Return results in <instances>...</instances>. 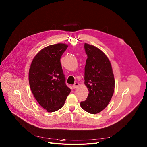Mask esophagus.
Returning a JSON list of instances; mask_svg holds the SVG:
<instances>
[{
    "mask_svg": "<svg viewBox=\"0 0 147 147\" xmlns=\"http://www.w3.org/2000/svg\"><path fill=\"white\" fill-rule=\"evenodd\" d=\"M78 86H79L78 83H75L74 84L73 86V87L74 88H77V87H78Z\"/></svg>",
    "mask_w": 147,
    "mask_h": 147,
    "instance_id": "esophagus-1",
    "label": "esophagus"
}]
</instances>
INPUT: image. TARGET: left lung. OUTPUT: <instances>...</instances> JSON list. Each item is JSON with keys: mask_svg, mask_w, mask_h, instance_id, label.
<instances>
[{"mask_svg": "<svg viewBox=\"0 0 147 147\" xmlns=\"http://www.w3.org/2000/svg\"><path fill=\"white\" fill-rule=\"evenodd\" d=\"M87 56L85 65L84 84L88 96L80 102L86 111L96 114L102 111L110 102L115 88V80L111 63L98 48L84 44Z\"/></svg>", "mask_w": 147, "mask_h": 147, "instance_id": "1", "label": "left lung"}]
</instances>
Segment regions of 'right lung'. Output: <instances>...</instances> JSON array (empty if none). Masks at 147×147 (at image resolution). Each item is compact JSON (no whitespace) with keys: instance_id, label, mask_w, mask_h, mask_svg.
I'll return each mask as SVG.
<instances>
[{"instance_id":"right-lung-1","label":"right lung","mask_w":147,"mask_h":147,"mask_svg":"<svg viewBox=\"0 0 147 147\" xmlns=\"http://www.w3.org/2000/svg\"><path fill=\"white\" fill-rule=\"evenodd\" d=\"M68 45L58 43L40 51L29 71L30 89L38 103L49 113L60 109L71 90L66 86L60 58Z\"/></svg>"}]
</instances>
